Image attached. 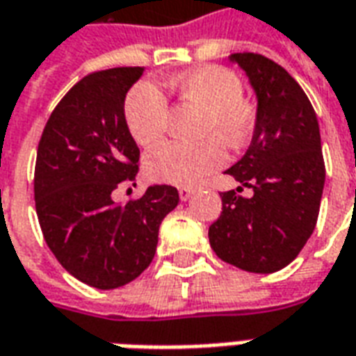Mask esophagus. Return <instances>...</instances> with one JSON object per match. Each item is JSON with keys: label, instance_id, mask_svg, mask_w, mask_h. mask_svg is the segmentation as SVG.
Returning a JSON list of instances; mask_svg holds the SVG:
<instances>
[{"label": "esophagus", "instance_id": "34e87169", "mask_svg": "<svg viewBox=\"0 0 356 356\" xmlns=\"http://www.w3.org/2000/svg\"><path fill=\"white\" fill-rule=\"evenodd\" d=\"M193 194H194V188H188V186H181V188H179V198H181L183 202L191 200V198H193Z\"/></svg>", "mask_w": 356, "mask_h": 356}]
</instances>
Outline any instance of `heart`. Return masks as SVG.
Segmentation results:
<instances>
[{
    "label": "heart",
    "mask_w": 356,
    "mask_h": 356,
    "mask_svg": "<svg viewBox=\"0 0 356 356\" xmlns=\"http://www.w3.org/2000/svg\"><path fill=\"white\" fill-rule=\"evenodd\" d=\"M179 99L202 110L194 145L162 143L145 158V171L156 183L194 186L225 163V148L246 147L257 122L252 102L242 97V81L223 66H200L170 81ZM168 120V101L150 81H140L125 99V122L131 137L150 147L162 137Z\"/></svg>",
    "instance_id": "obj_1"
}]
</instances>
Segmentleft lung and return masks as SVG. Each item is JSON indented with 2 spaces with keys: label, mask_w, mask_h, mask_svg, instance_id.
I'll use <instances>...</instances> for the list:
<instances>
[{
  "label": "left lung",
  "mask_w": 356,
  "mask_h": 356,
  "mask_svg": "<svg viewBox=\"0 0 356 356\" xmlns=\"http://www.w3.org/2000/svg\"><path fill=\"white\" fill-rule=\"evenodd\" d=\"M246 72L257 122L246 154L225 173L252 188L221 193L223 211L209 227V246L234 267L268 275L290 265L318 219L324 191L321 129L313 104L282 66L257 53L229 57Z\"/></svg>",
  "instance_id": "obj_1"
}]
</instances>
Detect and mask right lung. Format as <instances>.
<instances>
[{"mask_svg":"<svg viewBox=\"0 0 356 356\" xmlns=\"http://www.w3.org/2000/svg\"><path fill=\"white\" fill-rule=\"evenodd\" d=\"M143 66L86 76L58 102L38 147L35 211L58 263L99 290L125 286L150 265L163 217L177 208L175 186L152 185L116 204L112 191L135 181L139 147L125 122V95Z\"/></svg>","mask_w":356,"mask_h":356,"instance_id":"obj_1","label":"right lung"}]
</instances>
